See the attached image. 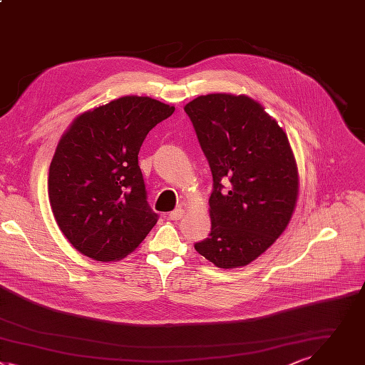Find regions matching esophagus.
<instances>
[{
  "instance_id": "obj_1",
  "label": "esophagus",
  "mask_w": 365,
  "mask_h": 365,
  "mask_svg": "<svg viewBox=\"0 0 365 365\" xmlns=\"http://www.w3.org/2000/svg\"><path fill=\"white\" fill-rule=\"evenodd\" d=\"M185 214V211L182 210V208H177V210H174V211H171L170 212V218H171V220H180V218L182 217Z\"/></svg>"
}]
</instances>
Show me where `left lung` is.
I'll use <instances>...</instances> for the list:
<instances>
[{
  "instance_id": "left-lung-1",
  "label": "left lung",
  "mask_w": 365,
  "mask_h": 365,
  "mask_svg": "<svg viewBox=\"0 0 365 365\" xmlns=\"http://www.w3.org/2000/svg\"><path fill=\"white\" fill-rule=\"evenodd\" d=\"M184 110L212 174L211 233L194 247L217 267L246 266L276 242L295 211L299 174L289 139L246 95L198 96Z\"/></svg>"
}]
</instances>
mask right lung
<instances>
[{
    "mask_svg": "<svg viewBox=\"0 0 365 365\" xmlns=\"http://www.w3.org/2000/svg\"><path fill=\"white\" fill-rule=\"evenodd\" d=\"M174 110L148 96H122L81 113L61 135L48 200L58 229L82 255L120 260L157 225L138 154L148 132Z\"/></svg>",
    "mask_w": 365,
    "mask_h": 365,
    "instance_id": "add662e5",
    "label": "right lung"
}]
</instances>
